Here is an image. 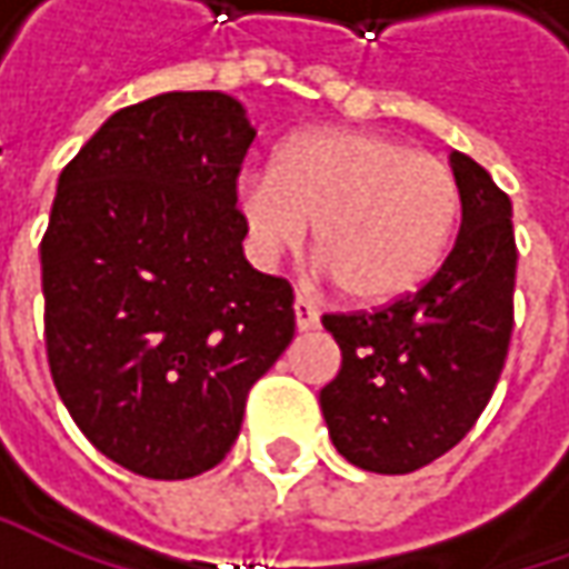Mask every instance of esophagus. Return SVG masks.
<instances>
[{"instance_id": "esophagus-1", "label": "esophagus", "mask_w": 569, "mask_h": 569, "mask_svg": "<svg viewBox=\"0 0 569 569\" xmlns=\"http://www.w3.org/2000/svg\"><path fill=\"white\" fill-rule=\"evenodd\" d=\"M295 322H297V332H313L319 326V313L313 303H307L303 297H297L295 300Z\"/></svg>"}]
</instances>
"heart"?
<instances>
[{"instance_id": "1", "label": "heart", "mask_w": 569, "mask_h": 569, "mask_svg": "<svg viewBox=\"0 0 569 569\" xmlns=\"http://www.w3.org/2000/svg\"><path fill=\"white\" fill-rule=\"evenodd\" d=\"M250 243L262 262L310 240L348 300L386 307L421 291L462 218V189L440 158L361 129H317L288 142L272 173L240 187Z\"/></svg>"}]
</instances>
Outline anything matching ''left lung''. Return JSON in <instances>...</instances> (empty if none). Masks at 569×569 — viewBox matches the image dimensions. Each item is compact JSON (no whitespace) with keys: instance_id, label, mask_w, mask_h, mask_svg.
<instances>
[{"instance_id":"8db88e82","label":"left lung","mask_w":569,"mask_h":569,"mask_svg":"<svg viewBox=\"0 0 569 569\" xmlns=\"http://www.w3.org/2000/svg\"><path fill=\"white\" fill-rule=\"evenodd\" d=\"M462 228L421 291L373 313H326L341 370L319 392L329 437L363 471L408 475L456 447L507 361L516 237L510 196L469 154H449Z\"/></svg>"}]
</instances>
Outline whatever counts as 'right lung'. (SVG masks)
Listing matches in <instances>:
<instances>
[{
    "label": "right lung",
    "instance_id": "right-lung-1",
    "mask_svg": "<svg viewBox=\"0 0 569 569\" xmlns=\"http://www.w3.org/2000/svg\"><path fill=\"white\" fill-rule=\"evenodd\" d=\"M256 129L221 91L122 107L59 173L40 243L56 392L122 469L180 481L233 447L295 339V291L243 256Z\"/></svg>",
    "mask_w": 569,
    "mask_h": 569
}]
</instances>
